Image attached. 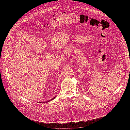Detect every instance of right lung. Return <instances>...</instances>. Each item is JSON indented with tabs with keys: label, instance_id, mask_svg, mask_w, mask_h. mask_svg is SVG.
Instances as JSON below:
<instances>
[{
	"label": "right lung",
	"instance_id": "add662e5",
	"mask_svg": "<svg viewBox=\"0 0 130 130\" xmlns=\"http://www.w3.org/2000/svg\"><path fill=\"white\" fill-rule=\"evenodd\" d=\"M55 98H56V96H55L54 98H53L52 99H51V100H49V101H46V102H49V101H51V100H52L53 99H55ZM40 103H42V102H40ZM43 103H44V102H43Z\"/></svg>",
	"mask_w": 130,
	"mask_h": 130
}]
</instances>
